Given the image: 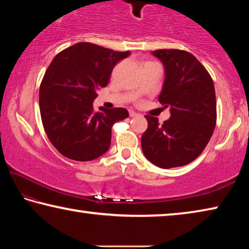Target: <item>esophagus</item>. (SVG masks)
Returning a JSON list of instances; mask_svg holds the SVG:
<instances>
[{
    "label": "esophagus",
    "mask_w": 249,
    "mask_h": 249,
    "mask_svg": "<svg viewBox=\"0 0 249 249\" xmlns=\"http://www.w3.org/2000/svg\"><path fill=\"white\" fill-rule=\"evenodd\" d=\"M129 116L130 117H137V116H140V114H138V113H136V112H134V111H129Z\"/></svg>",
    "instance_id": "obj_1"
}]
</instances>
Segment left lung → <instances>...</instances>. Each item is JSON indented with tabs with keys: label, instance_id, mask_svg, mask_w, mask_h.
Here are the masks:
<instances>
[{
	"label": "left lung",
	"instance_id": "1",
	"mask_svg": "<svg viewBox=\"0 0 249 249\" xmlns=\"http://www.w3.org/2000/svg\"><path fill=\"white\" fill-rule=\"evenodd\" d=\"M151 53L165 68L158 101L170 107L171 116L163 124L157 117L145 116L148 127L142 136V153L163 169L188 165L204 150L215 127L213 80L190 53L159 49Z\"/></svg>",
	"mask_w": 249,
	"mask_h": 249
}]
</instances>
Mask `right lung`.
<instances>
[{"mask_svg": "<svg viewBox=\"0 0 249 249\" xmlns=\"http://www.w3.org/2000/svg\"><path fill=\"white\" fill-rule=\"evenodd\" d=\"M130 52H114L78 43L53 59L39 88L45 132L59 153L77 161H90L107 151L112 126L128 117L123 107L93 108L99 88L107 86L117 62Z\"/></svg>", "mask_w": 249, "mask_h": 249, "instance_id": "right-lung-1", "label": "right lung"}]
</instances>
